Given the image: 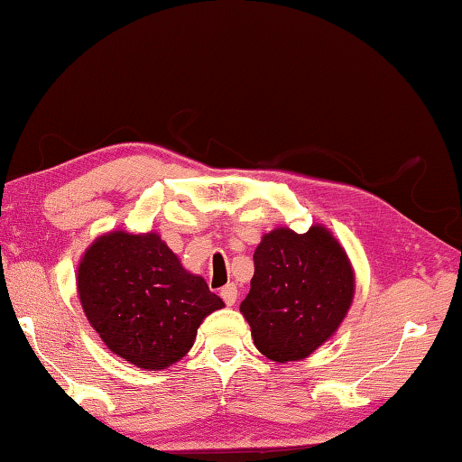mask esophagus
Masks as SVG:
<instances>
[{"instance_id": "obj_1", "label": "esophagus", "mask_w": 462, "mask_h": 462, "mask_svg": "<svg viewBox=\"0 0 462 462\" xmlns=\"http://www.w3.org/2000/svg\"><path fill=\"white\" fill-rule=\"evenodd\" d=\"M221 297H223V301H225L226 305H233V303L237 301V297H239L237 287L233 285V282H229V285H225V287L221 289Z\"/></svg>"}]
</instances>
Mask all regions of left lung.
Here are the masks:
<instances>
[{"mask_svg": "<svg viewBox=\"0 0 462 462\" xmlns=\"http://www.w3.org/2000/svg\"><path fill=\"white\" fill-rule=\"evenodd\" d=\"M353 271L324 226L274 229L254 252L252 289L239 310L254 345L273 361H297L335 335L353 300Z\"/></svg>", "mask_w": 462, "mask_h": 462, "instance_id": "left-lung-1", "label": "left lung"}]
</instances>
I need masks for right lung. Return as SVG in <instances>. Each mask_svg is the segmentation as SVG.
Returning a JSON list of instances; mask_svg holds the SVG:
<instances>
[{
	"mask_svg": "<svg viewBox=\"0 0 462 462\" xmlns=\"http://www.w3.org/2000/svg\"><path fill=\"white\" fill-rule=\"evenodd\" d=\"M78 295L103 343L144 370L180 361L204 318L225 305L157 233L98 237L78 266Z\"/></svg>",
	"mask_w": 462,
	"mask_h": 462,
	"instance_id": "right-lung-1",
	"label": "right lung"
}]
</instances>
